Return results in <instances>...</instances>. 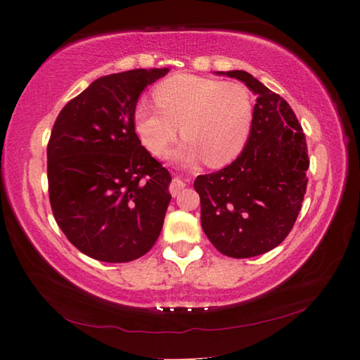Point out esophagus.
I'll return each mask as SVG.
<instances>
[{
  "mask_svg": "<svg viewBox=\"0 0 360 360\" xmlns=\"http://www.w3.org/2000/svg\"><path fill=\"white\" fill-rule=\"evenodd\" d=\"M186 187V182H184V179L181 178V176H176V178H173V181H172V184H170V193L173 195V196H176V195H179V192L182 188Z\"/></svg>",
  "mask_w": 360,
  "mask_h": 360,
  "instance_id": "esophagus-1",
  "label": "esophagus"
}]
</instances>
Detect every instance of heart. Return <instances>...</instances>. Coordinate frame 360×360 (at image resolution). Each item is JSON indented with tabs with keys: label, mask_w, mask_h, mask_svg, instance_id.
<instances>
[{
	"label": "heart",
	"mask_w": 360,
	"mask_h": 360,
	"mask_svg": "<svg viewBox=\"0 0 360 360\" xmlns=\"http://www.w3.org/2000/svg\"><path fill=\"white\" fill-rule=\"evenodd\" d=\"M155 105L139 102L133 128L143 148L160 155L179 133L186 136L168 158L193 164L204 159L223 167L240 155L249 141L254 105L249 89L236 82L178 74L153 91Z\"/></svg>",
	"instance_id": "obj_1"
}]
</instances>
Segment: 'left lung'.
Masks as SVG:
<instances>
[{"instance_id": "left-lung-1", "label": "left lung", "mask_w": 360, "mask_h": 360, "mask_svg": "<svg viewBox=\"0 0 360 360\" xmlns=\"http://www.w3.org/2000/svg\"><path fill=\"white\" fill-rule=\"evenodd\" d=\"M257 96L246 147L231 165L201 174V226L221 254L250 258L277 248L292 229L307 193L303 129L289 103L246 71H218Z\"/></svg>"}]
</instances>
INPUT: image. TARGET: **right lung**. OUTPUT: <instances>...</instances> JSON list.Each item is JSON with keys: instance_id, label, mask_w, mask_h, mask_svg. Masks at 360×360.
<instances>
[{"instance_id": "1", "label": "right lung", "mask_w": 360, "mask_h": 360, "mask_svg": "<svg viewBox=\"0 0 360 360\" xmlns=\"http://www.w3.org/2000/svg\"><path fill=\"white\" fill-rule=\"evenodd\" d=\"M170 71L103 75L68 102L48 143L49 200L66 238L105 263L147 254L162 231L172 176L137 139L142 91Z\"/></svg>"}]
</instances>
